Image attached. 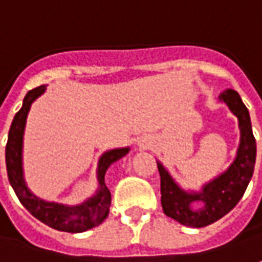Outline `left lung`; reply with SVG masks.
Masks as SVG:
<instances>
[{"label":"left lung","instance_id":"left-lung-1","mask_svg":"<svg viewBox=\"0 0 262 262\" xmlns=\"http://www.w3.org/2000/svg\"><path fill=\"white\" fill-rule=\"evenodd\" d=\"M219 101L226 104L232 114L236 116L241 135L236 157L225 172L206 183L202 190L187 191L177 184L167 168L157 161L164 213L190 228H204L228 214L242 199L254 174L257 143L248 108L233 90L223 91L219 95Z\"/></svg>","mask_w":262,"mask_h":262}]
</instances>
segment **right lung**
Here are the masks:
<instances>
[{
  "label": "right lung",
  "instance_id": "right-lung-1",
  "mask_svg": "<svg viewBox=\"0 0 262 262\" xmlns=\"http://www.w3.org/2000/svg\"><path fill=\"white\" fill-rule=\"evenodd\" d=\"M45 91H46V85H40L29 91L24 97L21 108L14 116L11 127L8 132L7 146H5V164H7L8 180L18 200L36 219L60 232H69V233L85 232L98 226L108 216L112 194L105 185L104 176L112 164L129 154L130 148L127 146V148L110 149L100 157L97 165L98 188L94 195L88 197L81 204L68 206V204L46 202L43 199H39L36 194L30 191L24 180L23 138L30 107Z\"/></svg>",
  "mask_w": 262,
  "mask_h": 262
}]
</instances>
